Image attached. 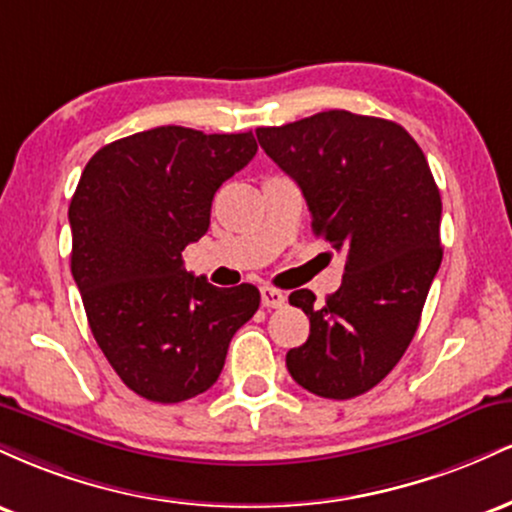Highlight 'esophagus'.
Masks as SVG:
<instances>
[{"instance_id":"34e87169","label":"esophagus","mask_w":512,"mask_h":512,"mask_svg":"<svg viewBox=\"0 0 512 512\" xmlns=\"http://www.w3.org/2000/svg\"><path fill=\"white\" fill-rule=\"evenodd\" d=\"M262 305L264 308H281V305L286 303V296H284V291H279V289H272V286H262Z\"/></svg>"}]
</instances>
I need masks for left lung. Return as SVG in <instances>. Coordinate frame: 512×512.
<instances>
[{
    "label": "left lung",
    "instance_id": "obj_1",
    "mask_svg": "<svg viewBox=\"0 0 512 512\" xmlns=\"http://www.w3.org/2000/svg\"><path fill=\"white\" fill-rule=\"evenodd\" d=\"M257 139L301 187L315 236L344 255L325 305L308 289L289 296L310 337L286 368L317 397L363 395L407 351L443 260V204L424 151L397 122L349 110L260 127Z\"/></svg>",
    "mask_w": 512,
    "mask_h": 512
}]
</instances>
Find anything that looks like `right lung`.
Instances as JSON below:
<instances>
[{
	"label": "right lung",
	"mask_w": 512,
	"mask_h": 512,
	"mask_svg": "<svg viewBox=\"0 0 512 512\" xmlns=\"http://www.w3.org/2000/svg\"><path fill=\"white\" fill-rule=\"evenodd\" d=\"M255 154L252 132L168 125L103 146L81 173L72 276L93 337L139 397L175 404L207 392L260 308L252 284L216 289L182 262L207 233L216 190Z\"/></svg>",
	"instance_id": "add662e5"
}]
</instances>
